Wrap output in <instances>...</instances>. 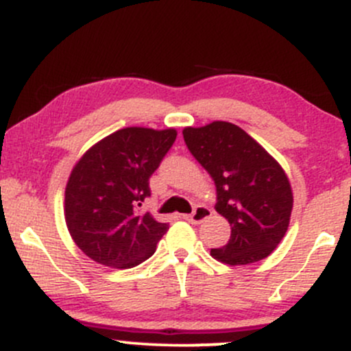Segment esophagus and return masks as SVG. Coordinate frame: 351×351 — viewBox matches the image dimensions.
Instances as JSON below:
<instances>
[{
	"mask_svg": "<svg viewBox=\"0 0 351 351\" xmlns=\"http://www.w3.org/2000/svg\"><path fill=\"white\" fill-rule=\"evenodd\" d=\"M210 215H212L210 208L206 207V206H197L194 208V212H192V214H189V215H184V219L189 220V222H192V223H200L202 220L210 217Z\"/></svg>",
	"mask_w": 351,
	"mask_h": 351,
	"instance_id": "1",
	"label": "esophagus"
}]
</instances>
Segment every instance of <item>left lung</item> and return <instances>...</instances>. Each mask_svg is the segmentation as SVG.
Returning a JSON list of instances; mask_svg holds the SVG:
<instances>
[{"mask_svg":"<svg viewBox=\"0 0 351 351\" xmlns=\"http://www.w3.org/2000/svg\"><path fill=\"white\" fill-rule=\"evenodd\" d=\"M184 141L217 189L215 210L230 223V239L210 255L228 265L269 257L289 228L292 187L280 164L239 125L215 121L186 128Z\"/></svg>","mask_w":351,"mask_h":351,"instance_id":"1","label":"left lung"}]
</instances>
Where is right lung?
<instances>
[{
	"mask_svg": "<svg viewBox=\"0 0 351 351\" xmlns=\"http://www.w3.org/2000/svg\"><path fill=\"white\" fill-rule=\"evenodd\" d=\"M176 137V129H119L74 165L64 194L66 226L94 262L132 269L156 252L169 226L141 206L151 197L149 179Z\"/></svg>",
	"mask_w": 351,
	"mask_h": 351,
	"instance_id": "right-lung-1",
	"label": "right lung"
}]
</instances>
